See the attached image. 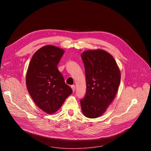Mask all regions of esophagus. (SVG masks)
I'll return each instance as SVG.
<instances>
[{"mask_svg": "<svg viewBox=\"0 0 151 151\" xmlns=\"http://www.w3.org/2000/svg\"><path fill=\"white\" fill-rule=\"evenodd\" d=\"M71 88L73 91V92H74L75 90H76V86L74 85H72V86H71Z\"/></svg>", "mask_w": 151, "mask_h": 151, "instance_id": "esophagus-1", "label": "esophagus"}]
</instances>
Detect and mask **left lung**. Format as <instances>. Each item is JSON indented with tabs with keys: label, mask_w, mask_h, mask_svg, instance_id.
<instances>
[{
	"label": "left lung",
	"mask_w": 151,
	"mask_h": 151,
	"mask_svg": "<svg viewBox=\"0 0 151 151\" xmlns=\"http://www.w3.org/2000/svg\"><path fill=\"white\" fill-rule=\"evenodd\" d=\"M86 81V93L80 100L85 116L103 115L113 101L120 83V71L114 58L103 50H88L81 55Z\"/></svg>",
	"instance_id": "1"
}]
</instances>
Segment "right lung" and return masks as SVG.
Returning a JSON list of instances; mask_svg holds the SVG:
<instances>
[{
	"mask_svg": "<svg viewBox=\"0 0 151 151\" xmlns=\"http://www.w3.org/2000/svg\"><path fill=\"white\" fill-rule=\"evenodd\" d=\"M64 51L47 45L32 57L26 74V86L36 104L49 114L57 111L72 93L57 65Z\"/></svg>",
	"mask_w": 151,
	"mask_h": 151,
	"instance_id": "obj_1",
	"label": "right lung"
}]
</instances>
